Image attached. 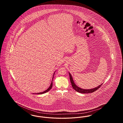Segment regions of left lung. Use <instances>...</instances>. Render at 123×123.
<instances>
[{
    "mask_svg": "<svg viewBox=\"0 0 123 123\" xmlns=\"http://www.w3.org/2000/svg\"><path fill=\"white\" fill-rule=\"evenodd\" d=\"M69 76H70V82L71 83L72 86L73 88H74V89L75 90H76V92L82 93V94H88V93H91L94 92L95 91L97 90L102 85V83L100 85H99V86H97L96 88H91V89H83L82 88H79V87H78L76 84H75V83L74 82L73 77L71 76V75L70 74V73L69 72Z\"/></svg>",
    "mask_w": 123,
    "mask_h": 123,
    "instance_id": "left-lung-1",
    "label": "left lung"
}]
</instances>
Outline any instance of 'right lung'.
Segmentation results:
<instances>
[{
    "label": "right lung",
    "instance_id": "1",
    "mask_svg": "<svg viewBox=\"0 0 123 123\" xmlns=\"http://www.w3.org/2000/svg\"><path fill=\"white\" fill-rule=\"evenodd\" d=\"M55 71L54 72V73H53V79H52V82H51V84H50V86L49 87V88H48L47 89V90H46L45 91H43V92H40V93H36V94H45V93H47V92H48L51 88H52V86H53V77H54V74H55Z\"/></svg>",
    "mask_w": 123,
    "mask_h": 123
}]
</instances>
